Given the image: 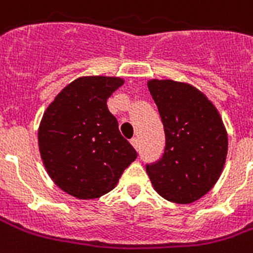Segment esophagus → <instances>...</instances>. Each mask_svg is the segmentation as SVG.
I'll list each match as a JSON object with an SVG mask.
<instances>
[{
    "label": "esophagus",
    "instance_id": "obj_1",
    "mask_svg": "<svg viewBox=\"0 0 253 253\" xmlns=\"http://www.w3.org/2000/svg\"><path fill=\"white\" fill-rule=\"evenodd\" d=\"M130 142H131V144L134 146L135 150L138 151V150H139V140H138V138H132V139H131Z\"/></svg>",
    "mask_w": 253,
    "mask_h": 253
}]
</instances>
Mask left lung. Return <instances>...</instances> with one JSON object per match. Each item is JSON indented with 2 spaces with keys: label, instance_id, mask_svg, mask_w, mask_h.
<instances>
[{
  "label": "left lung",
  "instance_id": "obj_1",
  "mask_svg": "<svg viewBox=\"0 0 253 253\" xmlns=\"http://www.w3.org/2000/svg\"><path fill=\"white\" fill-rule=\"evenodd\" d=\"M165 127V154L147 166L154 190L169 202L194 203L220 178L228 134L220 114L206 94L186 82H147Z\"/></svg>",
  "mask_w": 253,
  "mask_h": 253
}]
</instances>
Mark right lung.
Segmentation results:
<instances>
[{
	"label": "right lung",
	"instance_id": "right-lung-1",
	"mask_svg": "<svg viewBox=\"0 0 253 253\" xmlns=\"http://www.w3.org/2000/svg\"><path fill=\"white\" fill-rule=\"evenodd\" d=\"M119 77H80L58 92L38 127L42 163L55 184L77 199H98L115 188L138 154L118 128L107 99Z\"/></svg>",
	"mask_w": 253,
	"mask_h": 253
}]
</instances>
